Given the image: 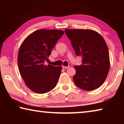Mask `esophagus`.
Returning a JSON list of instances; mask_svg holds the SVG:
<instances>
[{"instance_id": "1", "label": "esophagus", "mask_w": 124, "mask_h": 124, "mask_svg": "<svg viewBox=\"0 0 124 124\" xmlns=\"http://www.w3.org/2000/svg\"><path fill=\"white\" fill-rule=\"evenodd\" d=\"M62 68L63 69H67L68 68H69V66H63Z\"/></svg>"}]
</instances>
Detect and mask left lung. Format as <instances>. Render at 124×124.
Returning a JSON list of instances; mask_svg holds the SVG:
<instances>
[{
    "mask_svg": "<svg viewBox=\"0 0 124 124\" xmlns=\"http://www.w3.org/2000/svg\"><path fill=\"white\" fill-rule=\"evenodd\" d=\"M77 56L82 58V64L75 66L74 82L80 89L91 91L101 86L110 68L108 46L103 38L91 29H66Z\"/></svg>",
    "mask_w": 124,
    "mask_h": 124,
    "instance_id": "left-lung-1",
    "label": "left lung"
}]
</instances>
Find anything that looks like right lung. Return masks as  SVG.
Returning <instances> with one entry per match:
<instances>
[{
    "label": "right lung",
    "mask_w": 124,
    "mask_h": 124,
    "mask_svg": "<svg viewBox=\"0 0 124 124\" xmlns=\"http://www.w3.org/2000/svg\"><path fill=\"white\" fill-rule=\"evenodd\" d=\"M63 34L58 29H39L29 34L20 46L18 70L25 84L35 93H46L57 85L62 67L46 65L44 62Z\"/></svg>",
    "instance_id": "right-lung-1"
}]
</instances>
